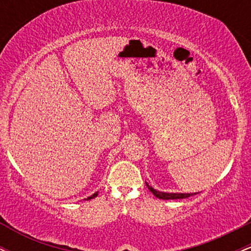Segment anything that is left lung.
I'll list each match as a JSON object with an SVG mask.
<instances>
[{
  "instance_id": "1",
  "label": "left lung",
  "mask_w": 251,
  "mask_h": 251,
  "mask_svg": "<svg viewBox=\"0 0 251 251\" xmlns=\"http://www.w3.org/2000/svg\"><path fill=\"white\" fill-rule=\"evenodd\" d=\"M146 186L150 191L153 194L155 197L159 198V200H183V198H188L190 196H194L196 194H168V192H162V191H157L151 186H149V184L146 183Z\"/></svg>"
}]
</instances>
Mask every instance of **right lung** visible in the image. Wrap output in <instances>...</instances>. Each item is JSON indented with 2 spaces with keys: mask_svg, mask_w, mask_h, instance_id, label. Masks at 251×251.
Returning a JSON list of instances; mask_svg holds the SVG:
<instances>
[{
  "mask_svg": "<svg viewBox=\"0 0 251 251\" xmlns=\"http://www.w3.org/2000/svg\"><path fill=\"white\" fill-rule=\"evenodd\" d=\"M98 196V192H96V194H93L91 196V197H88V200H92V198H94V197H97Z\"/></svg>",
  "mask_w": 251,
  "mask_h": 251,
  "instance_id": "obj_1",
  "label": "right lung"
}]
</instances>
